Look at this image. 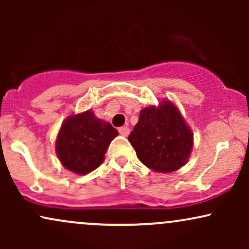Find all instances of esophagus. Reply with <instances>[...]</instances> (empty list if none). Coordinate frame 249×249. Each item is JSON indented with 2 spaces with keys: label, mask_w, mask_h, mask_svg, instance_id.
<instances>
[{
  "label": "esophagus",
  "mask_w": 249,
  "mask_h": 249,
  "mask_svg": "<svg viewBox=\"0 0 249 249\" xmlns=\"http://www.w3.org/2000/svg\"><path fill=\"white\" fill-rule=\"evenodd\" d=\"M119 133L122 134V136H124V137H127L128 134H130V128H128L127 126H122V127H119Z\"/></svg>",
  "instance_id": "obj_1"
}]
</instances>
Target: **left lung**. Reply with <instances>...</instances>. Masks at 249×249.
I'll return each instance as SVG.
<instances>
[{
    "instance_id": "8db88e82",
    "label": "left lung",
    "mask_w": 249,
    "mask_h": 249,
    "mask_svg": "<svg viewBox=\"0 0 249 249\" xmlns=\"http://www.w3.org/2000/svg\"><path fill=\"white\" fill-rule=\"evenodd\" d=\"M128 142L145 166L156 172L171 173L187 162L193 147V132L178 107L164 99L144 107Z\"/></svg>"
}]
</instances>
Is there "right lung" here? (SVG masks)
Masks as SVG:
<instances>
[{
  "label": "right lung",
  "instance_id": "right-lung-1",
  "mask_svg": "<svg viewBox=\"0 0 249 249\" xmlns=\"http://www.w3.org/2000/svg\"><path fill=\"white\" fill-rule=\"evenodd\" d=\"M117 136L118 131L97 118L92 110L71 115L57 134V157L67 170L84 176L102 164L108 145Z\"/></svg>",
  "mask_w": 249,
  "mask_h": 249
}]
</instances>
